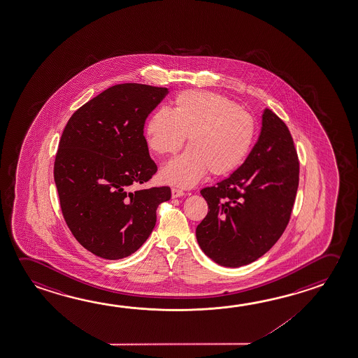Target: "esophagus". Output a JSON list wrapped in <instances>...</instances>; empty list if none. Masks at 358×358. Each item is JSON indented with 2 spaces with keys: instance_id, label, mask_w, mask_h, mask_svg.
Instances as JSON below:
<instances>
[{
  "instance_id": "esophagus-1",
  "label": "esophagus",
  "mask_w": 358,
  "mask_h": 358,
  "mask_svg": "<svg viewBox=\"0 0 358 358\" xmlns=\"http://www.w3.org/2000/svg\"><path fill=\"white\" fill-rule=\"evenodd\" d=\"M171 194H172V199H178V197H182V196H185V192L180 189V188H172L171 189Z\"/></svg>"
}]
</instances>
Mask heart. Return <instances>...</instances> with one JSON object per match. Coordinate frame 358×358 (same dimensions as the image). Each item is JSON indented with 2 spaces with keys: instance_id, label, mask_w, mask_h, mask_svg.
<instances>
[{
  "instance_id": "b5f03b06",
  "label": "heart",
  "mask_w": 358,
  "mask_h": 358,
  "mask_svg": "<svg viewBox=\"0 0 358 358\" xmlns=\"http://www.w3.org/2000/svg\"><path fill=\"white\" fill-rule=\"evenodd\" d=\"M255 118L222 94L189 90L171 111L161 107L146 124L147 145L159 156L175 155L188 135V148L161 171L164 182L192 187L210 170L215 176L238 169L252 148Z\"/></svg>"
}]
</instances>
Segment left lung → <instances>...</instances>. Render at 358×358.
Instances as JSON below:
<instances>
[{
    "instance_id": "obj_1",
    "label": "left lung",
    "mask_w": 358,
    "mask_h": 358,
    "mask_svg": "<svg viewBox=\"0 0 358 358\" xmlns=\"http://www.w3.org/2000/svg\"><path fill=\"white\" fill-rule=\"evenodd\" d=\"M299 175L292 136L266 108L246 161L216 186L201 189L208 213L196 237L206 256L224 267H241L264 256L287 227Z\"/></svg>"
}]
</instances>
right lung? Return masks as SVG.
<instances>
[{
  "label": "right lung",
  "instance_id": "1",
  "mask_svg": "<svg viewBox=\"0 0 358 358\" xmlns=\"http://www.w3.org/2000/svg\"><path fill=\"white\" fill-rule=\"evenodd\" d=\"M169 88L122 83L80 107L66 124L53 177L66 223L90 252L120 259L136 252L156 224L170 187L129 191L157 172L143 126Z\"/></svg>",
  "mask_w": 358,
  "mask_h": 358
}]
</instances>
